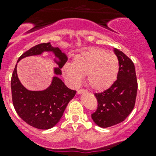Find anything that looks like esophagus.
<instances>
[{
    "mask_svg": "<svg viewBox=\"0 0 156 156\" xmlns=\"http://www.w3.org/2000/svg\"><path fill=\"white\" fill-rule=\"evenodd\" d=\"M85 92H86V90H83V89H80V90H77V94H83L85 93Z\"/></svg>",
    "mask_w": 156,
    "mask_h": 156,
    "instance_id": "esophagus-1",
    "label": "esophagus"
}]
</instances>
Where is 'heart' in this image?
<instances>
[{"mask_svg": "<svg viewBox=\"0 0 156 156\" xmlns=\"http://www.w3.org/2000/svg\"><path fill=\"white\" fill-rule=\"evenodd\" d=\"M119 69V60L115 55L100 48H91L76 55L73 64L64 66L63 73L73 85L79 84L83 76L86 75L88 86L102 91L113 84Z\"/></svg>", "mask_w": 156, "mask_h": 156, "instance_id": "1", "label": "heart"}]
</instances>
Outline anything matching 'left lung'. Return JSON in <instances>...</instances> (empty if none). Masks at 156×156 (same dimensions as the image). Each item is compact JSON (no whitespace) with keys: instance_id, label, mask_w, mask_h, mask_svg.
Listing matches in <instances>:
<instances>
[{"instance_id":"8db88e82","label":"left lung","mask_w":156,"mask_h":156,"mask_svg":"<svg viewBox=\"0 0 156 156\" xmlns=\"http://www.w3.org/2000/svg\"><path fill=\"white\" fill-rule=\"evenodd\" d=\"M114 53L119 63L117 80L108 89L94 94L98 105L91 118L102 128L124 120L133 110L137 96V81L133 62L116 48H114Z\"/></svg>"}]
</instances>
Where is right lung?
<instances>
[{"mask_svg": "<svg viewBox=\"0 0 156 156\" xmlns=\"http://www.w3.org/2000/svg\"><path fill=\"white\" fill-rule=\"evenodd\" d=\"M44 52L53 54L54 61L58 65L54 67V74L50 86L43 91H30L21 83L17 77V64L12 76V101L14 108L19 117L30 126L37 129H48L55 126L60 121L66 106L73 98L76 91L65 85L59 78L61 69L68 60V57L58 48L51 43L36 45L23 54L18 59L29 56L41 55Z\"/></svg>", "mask_w": 156, "mask_h": 156, "instance_id": "1", "label": "right lung"}]
</instances>
